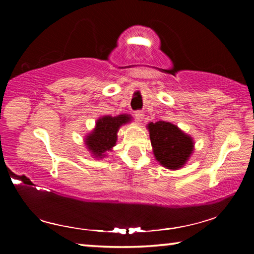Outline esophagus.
<instances>
[{"instance_id":"34e87169","label":"esophagus","mask_w":254,"mask_h":254,"mask_svg":"<svg viewBox=\"0 0 254 254\" xmlns=\"http://www.w3.org/2000/svg\"><path fill=\"white\" fill-rule=\"evenodd\" d=\"M134 118L136 119V121H139V122L143 121L144 113H143L142 111H135V112H134Z\"/></svg>"}]
</instances>
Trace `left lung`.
Returning <instances> with one entry per match:
<instances>
[{"mask_svg":"<svg viewBox=\"0 0 254 254\" xmlns=\"http://www.w3.org/2000/svg\"><path fill=\"white\" fill-rule=\"evenodd\" d=\"M148 130L157 160L167 169L177 170L194 151V140L170 122L149 123Z\"/></svg>","mask_w":254,"mask_h":254,"instance_id":"1","label":"left lung"}]
</instances>
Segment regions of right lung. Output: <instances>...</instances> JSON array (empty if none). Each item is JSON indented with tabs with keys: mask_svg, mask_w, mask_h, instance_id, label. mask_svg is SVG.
Listing matches in <instances>:
<instances>
[{
	"mask_svg": "<svg viewBox=\"0 0 254 254\" xmlns=\"http://www.w3.org/2000/svg\"><path fill=\"white\" fill-rule=\"evenodd\" d=\"M131 121V117L127 114H121L118 117L100 118L96 121L95 128L86 135L85 144L95 158L106 156V151H111L118 140V131L120 127Z\"/></svg>",
	"mask_w": 254,
	"mask_h": 254,
	"instance_id": "1",
	"label": "right lung"
}]
</instances>
